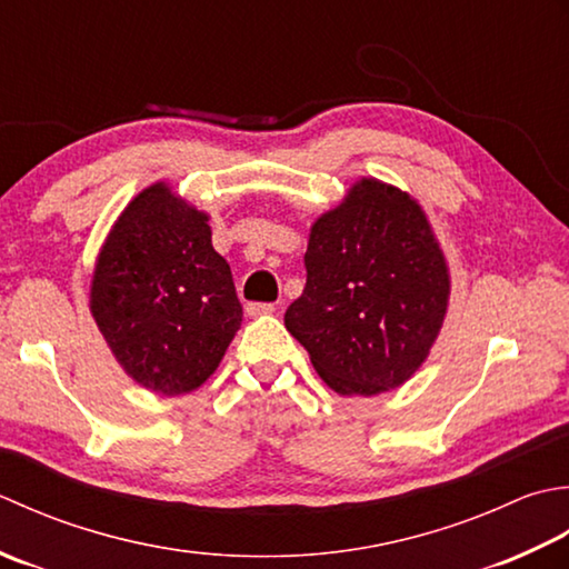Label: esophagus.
<instances>
[{"mask_svg": "<svg viewBox=\"0 0 569 569\" xmlns=\"http://www.w3.org/2000/svg\"><path fill=\"white\" fill-rule=\"evenodd\" d=\"M246 311L250 317H264V315H272L274 305H268V301H250L246 307Z\"/></svg>", "mask_w": 569, "mask_h": 569, "instance_id": "esophagus-1", "label": "esophagus"}]
</instances>
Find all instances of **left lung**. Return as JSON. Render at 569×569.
Masks as SVG:
<instances>
[{
  "label": "left lung",
  "instance_id": "obj_1",
  "mask_svg": "<svg viewBox=\"0 0 569 569\" xmlns=\"http://www.w3.org/2000/svg\"><path fill=\"white\" fill-rule=\"evenodd\" d=\"M305 268L284 327L323 382L370 398L412 378L449 301L445 254L420 203L378 179L356 181L311 226Z\"/></svg>",
  "mask_w": 569,
  "mask_h": 569
}]
</instances>
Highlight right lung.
<instances>
[{"mask_svg": "<svg viewBox=\"0 0 569 569\" xmlns=\"http://www.w3.org/2000/svg\"><path fill=\"white\" fill-rule=\"evenodd\" d=\"M90 311L124 373L159 396L203 386L242 321L208 216L167 183L134 196L112 226L92 274Z\"/></svg>", "mask_w": 569, "mask_h": 569, "instance_id": "1", "label": "right lung"}]
</instances>
